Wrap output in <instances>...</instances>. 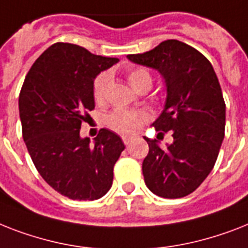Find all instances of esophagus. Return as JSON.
Here are the masks:
<instances>
[{
    "mask_svg": "<svg viewBox=\"0 0 248 248\" xmlns=\"http://www.w3.org/2000/svg\"><path fill=\"white\" fill-rule=\"evenodd\" d=\"M132 136H122V141H124V145H128L131 141H132Z\"/></svg>",
    "mask_w": 248,
    "mask_h": 248,
    "instance_id": "obj_1",
    "label": "esophagus"
}]
</instances>
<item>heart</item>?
I'll return each instance as SVG.
<instances>
[{
	"mask_svg": "<svg viewBox=\"0 0 248 248\" xmlns=\"http://www.w3.org/2000/svg\"><path fill=\"white\" fill-rule=\"evenodd\" d=\"M126 78L132 89L136 92L149 90L152 88L153 75L146 67H132L126 72ZM110 78L107 74H100L94 80L93 85V96L96 104H103L106 100L107 90L109 86ZM148 120V113L145 112H135V110L116 109L108 117V124L110 128L117 131L118 134L130 135L134 134L145 121Z\"/></svg>",
	"mask_w": 248,
	"mask_h": 248,
	"instance_id": "b5f03b06",
	"label": "heart"
}]
</instances>
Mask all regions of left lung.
I'll return each mask as SVG.
<instances>
[{"label":"left lung","instance_id":"8db88e82","mask_svg":"<svg viewBox=\"0 0 248 248\" xmlns=\"http://www.w3.org/2000/svg\"><path fill=\"white\" fill-rule=\"evenodd\" d=\"M127 58L158 70L167 86L164 109L153 126L158 135L170 131L173 142L160 148L158 140L144 138L145 183L164 199L187 196L214 168L224 139L225 103L217 74L204 54L176 39Z\"/></svg>","mask_w":248,"mask_h":248}]
</instances>
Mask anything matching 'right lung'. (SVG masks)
<instances>
[{
    "instance_id": "1",
    "label": "right lung",
    "mask_w": 248,
    "mask_h": 248,
    "mask_svg": "<svg viewBox=\"0 0 248 248\" xmlns=\"http://www.w3.org/2000/svg\"><path fill=\"white\" fill-rule=\"evenodd\" d=\"M71 43L52 44L25 76L19 96L23 138L43 180L71 200H98L109 191L124 145L102 128L90 144L80 136L94 109V78L117 63Z\"/></svg>"
}]
</instances>
